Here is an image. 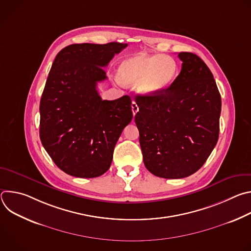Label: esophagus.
<instances>
[{
    "instance_id": "1",
    "label": "esophagus",
    "mask_w": 251,
    "mask_h": 251,
    "mask_svg": "<svg viewBox=\"0 0 251 251\" xmlns=\"http://www.w3.org/2000/svg\"><path fill=\"white\" fill-rule=\"evenodd\" d=\"M131 107H132V112H133V115L135 116V114L139 111V107H138V105H137V103H136L135 101H132Z\"/></svg>"
}]
</instances>
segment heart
I'll return each mask as SVG.
<instances>
[{"mask_svg": "<svg viewBox=\"0 0 251 251\" xmlns=\"http://www.w3.org/2000/svg\"><path fill=\"white\" fill-rule=\"evenodd\" d=\"M178 75L176 60L163 54H138L123 60L117 69L118 80L137 84L143 95H156L169 88Z\"/></svg>", "mask_w": 251, "mask_h": 251, "instance_id": "obj_1", "label": "heart"}]
</instances>
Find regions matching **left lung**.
<instances>
[{"mask_svg":"<svg viewBox=\"0 0 251 251\" xmlns=\"http://www.w3.org/2000/svg\"><path fill=\"white\" fill-rule=\"evenodd\" d=\"M182 69L156 95H137L135 123L145 167L165 178L196 173L216 147L222 98L211 71L192 52L177 54Z\"/></svg>","mask_w":251,"mask_h":251,"instance_id":"1","label":"left lung"}]
</instances>
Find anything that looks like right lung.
Returning <instances> with one entry per match:
<instances>
[{
    "label": "right lung",
    "instance_id": "add662e5",
    "mask_svg": "<svg viewBox=\"0 0 251 251\" xmlns=\"http://www.w3.org/2000/svg\"><path fill=\"white\" fill-rule=\"evenodd\" d=\"M128 45L76 44L55 56L40 104V137L54 164L77 177L110 168L123 129L133 118L131 98L102 100L97 83L104 67Z\"/></svg>",
    "mask_w": 251,
    "mask_h": 251
}]
</instances>
